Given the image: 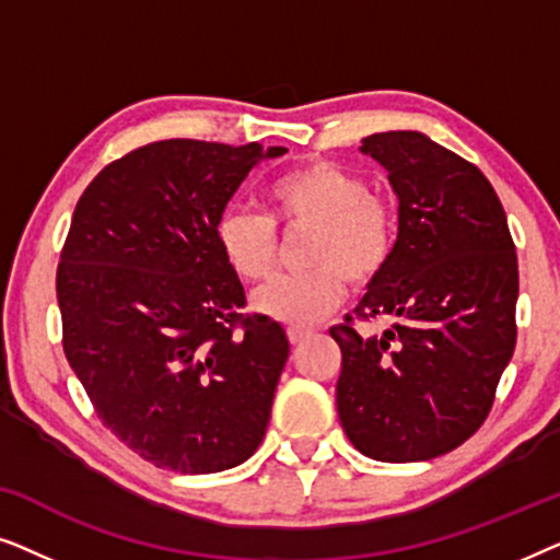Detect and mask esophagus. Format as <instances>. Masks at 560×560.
<instances>
[{
	"instance_id": "1",
	"label": "esophagus",
	"mask_w": 560,
	"mask_h": 560,
	"mask_svg": "<svg viewBox=\"0 0 560 560\" xmlns=\"http://www.w3.org/2000/svg\"><path fill=\"white\" fill-rule=\"evenodd\" d=\"M308 336H311L308 328H295V326L288 328V339H290V343H301V341L308 339Z\"/></svg>"
}]
</instances>
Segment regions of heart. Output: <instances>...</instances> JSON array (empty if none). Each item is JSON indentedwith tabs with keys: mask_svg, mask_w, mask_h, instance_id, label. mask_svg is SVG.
Listing matches in <instances>:
<instances>
[{
	"mask_svg": "<svg viewBox=\"0 0 560 560\" xmlns=\"http://www.w3.org/2000/svg\"><path fill=\"white\" fill-rule=\"evenodd\" d=\"M267 217L226 209L217 242L229 267L247 282L270 278L278 265V232H303V265L252 295V305L288 326H311L341 303L347 280L362 288L389 262L395 244L393 211L347 167L311 160L285 171L265 188Z\"/></svg>",
	"mask_w": 560,
	"mask_h": 560,
	"instance_id": "heart-1",
	"label": "heart"
}]
</instances>
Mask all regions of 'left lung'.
Returning a JSON list of instances; mask_svg holds the SVG:
<instances>
[{
	"label": "left lung",
	"mask_w": 560,
	"mask_h": 560,
	"mask_svg": "<svg viewBox=\"0 0 560 560\" xmlns=\"http://www.w3.org/2000/svg\"><path fill=\"white\" fill-rule=\"evenodd\" d=\"M397 196L389 262L354 315L389 317L380 337L347 320L336 408L364 456L428 462L471 439L494 402L515 351L517 255L508 217L477 165L423 132L397 129L362 140Z\"/></svg>",
	"instance_id": "obj_1"
}]
</instances>
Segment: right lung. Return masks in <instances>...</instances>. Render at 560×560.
I'll return each instance as SVG.
<instances>
[{
  "label": "right lung",
  "instance_id": "add662e5",
  "mask_svg": "<svg viewBox=\"0 0 560 560\" xmlns=\"http://www.w3.org/2000/svg\"><path fill=\"white\" fill-rule=\"evenodd\" d=\"M285 152L152 142L75 203L56 278L66 359L102 423L160 469H232L265 439L290 343L242 313L217 221L252 167Z\"/></svg>",
  "mask_w": 560,
  "mask_h": 560
}]
</instances>
